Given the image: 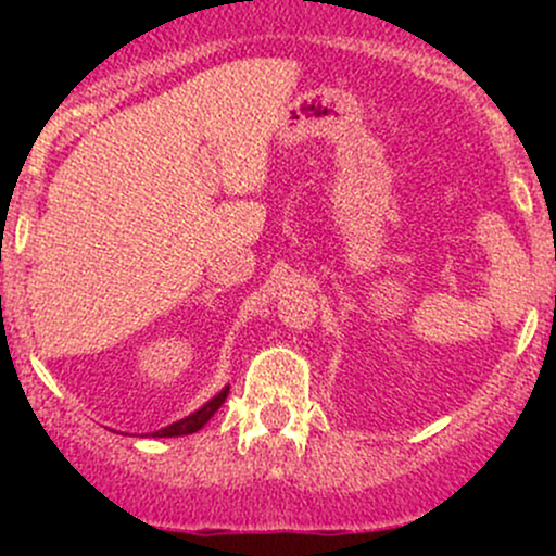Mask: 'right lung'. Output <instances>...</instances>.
I'll list each match as a JSON object with an SVG mask.
<instances>
[{
	"label": "right lung",
	"instance_id": "1",
	"mask_svg": "<svg viewBox=\"0 0 556 556\" xmlns=\"http://www.w3.org/2000/svg\"><path fill=\"white\" fill-rule=\"evenodd\" d=\"M227 394H229V387L222 389V392L216 394V397H214L212 402H206V405H203L201 410H195L193 416H188V418L177 420V424L167 426V429H159V431H154V437H185V433H193V431H198V429H203V426L208 424V418H212L214 413L219 410L222 405H225Z\"/></svg>",
	"mask_w": 556,
	"mask_h": 556
}]
</instances>
